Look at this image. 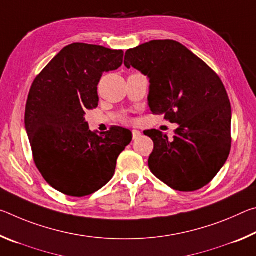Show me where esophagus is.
Segmentation results:
<instances>
[{
    "label": "esophagus",
    "instance_id": "esophagus-1",
    "mask_svg": "<svg viewBox=\"0 0 256 256\" xmlns=\"http://www.w3.org/2000/svg\"><path fill=\"white\" fill-rule=\"evenodd\" d=\"M132 136H133V140H136L141 136V132L138 131V130H132Z\"/></svg>",
    "mask_w": 256,
    "mask_h": 256
}]
</instances>
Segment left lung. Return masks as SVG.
<instances>
[{
    "mask_svg": "<svg viewBox=\"0 0 256 256\" xmlns=\"http://www.w3.org/2000/svg\"><path fill=\"white\" fill-rule=\"evenodd\" d=\"M124 66L149 79L148 102L154 115L176 123L172 140L157 130L148 164L176 190L192 192L218 174L230 151L232 107L219 76L180 42L151 40L125 53Z\"/></svg>",
    "mask_w": 256,
    "mask_h": 256,
    "instance_id": "left-lung-1",
    "label": "left lung"
}]
</instances>
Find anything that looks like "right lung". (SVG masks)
<instances>
[{
    "label": "right lung",
    "instance_id": "obj_1",
    "mask_svg": "<svg viewBox=\"0 0 256 256\" xmlns=\"http://www.w3.org/2000/svg\"><path fill=\"white\" fill-rule=\"evenodd\" d=\"M123 50L74 42L47 64L30 88L24 126L34 164L52 188L86 196L114 176L116 160L132 140L130 130H89L86 110L98 106L104 72L123 64Z\"/></svg>",
    "mask_w": 256,
    "mask_h": 256
}]
</instances>
